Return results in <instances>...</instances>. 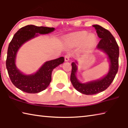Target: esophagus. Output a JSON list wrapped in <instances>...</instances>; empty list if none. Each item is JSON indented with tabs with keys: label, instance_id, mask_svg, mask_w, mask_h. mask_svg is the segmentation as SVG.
Returning <instances> with one entry per match:
<instances>
[{
	"label": "esophagus",
	"instance_id": "34e87169",
	"mask_svg": "<svg viewBox=\"0 0 128 128\" xmlns=\"http://www.w3.org/2000/svg\"><path fill=\"white\" fill-rule=\"evenodd\" d=\"M70 54H66L65 55L64 58H65V61L66 62H69V59H70Z\"/></svg>",
	"mask_w": 128,
	"mask_h": 128
}]
</instances>
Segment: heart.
Masks as SVG:
<instances>
[{"label":"heart","mask_w":128,"mask_h":128,"mask_svg":"<svg viewBox=\"0 0 128 128\" xmlns=\"http://www.w3.org/2000/svg\"><path fill=\"white\" fill-rule=\"evenodd\" d=\"M67 41L72 45H79L82 44L84 49H90L95 45L96 36L94 34H88L86 31L74 32L67 38Z\"/></svg>","instance_id":"1"}]
</instances>
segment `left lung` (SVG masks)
<instances>
[{
    "mask_svg": "<svg viewBox=\"0 0 128 128\" xmlns=\"http://www.w3.org/2000/svg\"><path fill=\"white\" fill-rule=\"evenodd\" d=\"M96 30L98 38L101 39L97 48L107 55L109 62V69L106 74L97 80L82 83L76 76L78 71V62L72 63V69L70 75V81L74 88L78 92L87 95L98 94L108 88L114 80L119 67V48L115 38L108 30L98 24L92 25Z\"/></svg>",
    "mask_w": 128,
    "mask_h": 128,
    "instance_id": "1",
    "label": "left lung"
}]
</instances>
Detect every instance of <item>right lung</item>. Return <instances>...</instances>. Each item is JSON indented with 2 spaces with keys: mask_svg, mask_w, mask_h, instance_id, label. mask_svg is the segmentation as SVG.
I'll list each match as a JSON object with an SVG mask.
<instances>
[{
  "mask_svg": "<svg viewBox=\"0 0 128 128\" xmlns=\"http://www.w3.org/2000/svg\"><path fill=\"white\" fill-rule=\"evenodd\" d=\"M54 31V28L30 24L22 27L14 34L8 46L6 67L12 82L18 89L29 94H37L45 90L52 81L53 69L64 62V57L47 61L38 71L30 74L24 73L16 66L17 52L24 44L40 34H48Z\"/></svg>",
  "mask_w": 128,
  "mask_h": 128,
  "instance_id": "add662e5",
  "label": "right lung"
}]
</instances>
